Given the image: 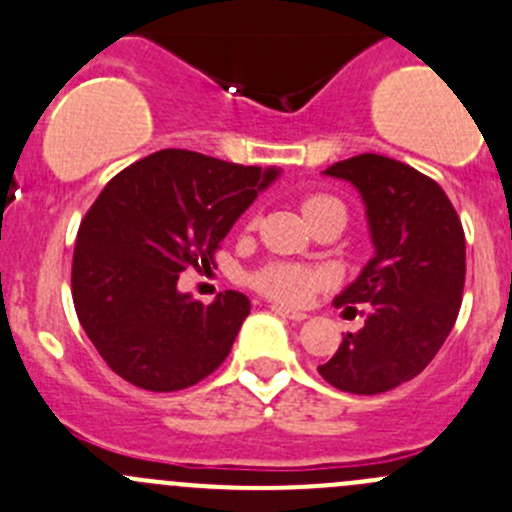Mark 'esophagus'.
<instances>
[{
    "instance_id": "1",
    "label": "esophagus",
    "mask_w": 512,
    "mask_h": 512,
    "mask_svg": "<svg viewBox=\"0 0 512 512\" xmlns=\"http://www.w3.org/2000/svg\"><path fill=\"white\" fill-rule=\"evenodd\" d=\"M272 312H277V315L287 317V320H292V322H302V320H307L305 312H300V310H290V307H282V305H272Z\"/></svg>"
}]
</instances>
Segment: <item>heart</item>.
I'll list each match as a JSON object with an SVG mask.
<instances>
[{
    "label": "heart",
    "instance_id": "obj_1",
    "mask_svg": "<svg viewBox=\"0 0 512 512\" xmlns=\"http://www.w3.org/2000/svg\"><path fill=\"white\" fill-rule=\"evenodd\" d=\"M332 202L330 197H307L302 202V212L310 215L317 207ZM255 287L260 292H265L267 297L277 302H287V305H305L312 295L322 287L325 282V275L320 270H312V267L305 265H290V262H272V265L262 267L255 275Z\"/></svg>",
    "mask_w": 512,
    "mask_h": 512
}]
</instances>
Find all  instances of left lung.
<instances>
[{
  "mask_svg": "<svg viewBox=\"0 0 512 512\" xmlns=\"http://www.w3.org/2000/svg\"><path fill=\"white\" fill-rule=\"evenodd\" d=\"M325 175L360 192L375 255L335 297V307L367 305L365 327L317 372L342 393H388L428 367L458 320L463 225L438 182L390 157L367 152Z\"/></svg>",
  "mask_w": 512,
  "mask_h": 512,
  "instance_id": "8db88e82",
  "label": "left lung"
}]
</instances>
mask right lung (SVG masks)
I'll list each match as a JSON object with an SVG mask.
<instances>
[{"label":"right lung","mask_w":512,"mask_h":512,"mask_svg":"<svg viewBox=\"0 0 512 512\" xmlns=\"http://www.w3.org/2000/svg\"><path fill=\"white\" fill-rule=\"evenodd\" d=\"M280 177L190 150H160L107 182L84 215L72 300L102 360L152 393L197 385L230 355L250 300L227 290L202 305L180 272L212 262L237 217Z\"/></svg>","instance_id":"add662e5"}]
</instances>
